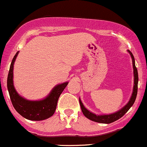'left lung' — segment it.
Instances as JSON below:
<instances>
[{
	"label": "left lung",
	"instance_id": "left-lung-1",
	"mask_svg": "<svg viewBox=\"0 0 147 147\" xmlns=\"http://www.w3.org/2000/svg\"><path fill=\"white\" fill-rule=\"evenodd\" d=\"M130 53L131 56L132 61H133V67H134V90H133V93H132L131 98L130 100L129 101L127 104L123 107L122 109L119 111L118 112L110 115H103V116H97V115L94 114V113L90 112L88 110H87L83 105V104L81 102L80 99L79 100L80 101V105L81 110H82V113L84 116L86 118H88L90 120L92 121L98 122V123H111L113 122L116 121L118 119H121L123 116H124L125 113L130 109L131 107L133 105L134 103L135 100H136V95H137V90H138V81H139V77H138V71L135 65V61L134 57L133 55L130 51H129Z\"/></svg>",
	"mask_w": 147,
	"mask_h": 147
}]
</instances>
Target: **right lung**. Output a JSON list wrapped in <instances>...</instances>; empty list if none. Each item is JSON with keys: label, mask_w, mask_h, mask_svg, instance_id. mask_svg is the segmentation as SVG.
I'll return each mask as SVG.
<instances>
[{"label": "right lung", "mask_w": 147, "mask_h": 147, "mask_svg": "<svg viewBox=\"0 0 147 147\" xmlns=\"http://www.w3.org/2000/svg\"><path fill=\"white\" fill-rule=\"evenodd\" d=\"M18 54V52L13 58L7 79V87L13 106L21 116L28 120L42 121L48 119L55 113L58 99L68 82L57 85L50 94L42 100L30 101L24 99L17 93L13 83V64Z\"/></svg>", "instance_id": "obj_1"}]
</instances>
